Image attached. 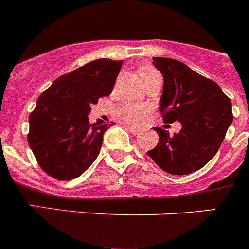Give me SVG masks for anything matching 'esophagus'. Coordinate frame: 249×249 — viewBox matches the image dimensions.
<instances>
[{"label":"esophagus","mask_w":249,"mask_h":249,"mask_svg":"<svg viewBox=\"0 0 249 249\" xmlns=\"http://www.w3.org/2000/svg\"><path fill=\"white\" fill-rule=\"evenodd\" d=\"M125 127H126L127 130H129L130 132H132L134 135H136V134H140V130L138 129V127H134V126H129V125H125Z\"/></svg>","instance_id":"esophagus-1"}]
</instances>
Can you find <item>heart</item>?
Segmentation results:
<instances>
[{
	"label": "heart",
	"mask_w": 249,
	"mask_h": 249,
	"mask_svg": "<svg viewBox=\"0 0 249 249\" xmlns=\"http://www.w3.org/2000/svg\"><path fill=\"white\" fill-rule=\"evenodd\" d=\"M139 75H140L143 85H147L148 82L156 80V78H161L160 72L155 67L150 66V65L141 66L139 69ZM147 111L148 108L143 104L125 103L118 109V115L126 123H130V124H140L145 119Z\"/></svg>",
	"instance_id": "b5f03b06"
}]
</instances>
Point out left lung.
<instances>
[{
	"instance_id": "1",
	"label": "left lung",
	"mask_w": 249,
	"mask_h": 249,
	"mask_svg": "<svg viewBox=\"0 0 249 249\" xmlns=\"http://www.w3.org/2000/svg\"><path fill=\"white\" fill-rule=\"evenodd\" d=\"M153 65L164 80L162 119L180 122L182 129L171 136L155 127L159 143L147 153L167 173L189 174L203 168L219 150L233 119L231 101L217 83L178 60L153 57Z\"/></svg>"
}]
</instances>
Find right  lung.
Segmentation results:
<instances>
[{"label":"right lung","instance_id":"right-lung-1","mask_svg":"<svg viewBox=\"0 0 249 249\" xmlns=\"http://www.w3.org/2000/svg\"><path fill=\"white\" fill-rule=\"evenodd\" d=\"M123 61L98 59L60 76L29 115L28 143L46 174L71 180L93 163L108 125L90 124V106L109 96ZM110 126V125H109Z\"/></svg>","mask_w":249,"mask_h":249}]
</instances>
